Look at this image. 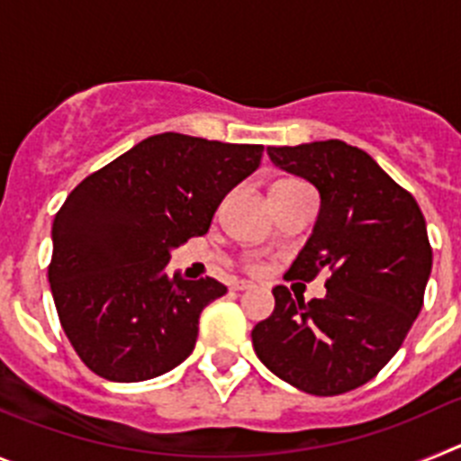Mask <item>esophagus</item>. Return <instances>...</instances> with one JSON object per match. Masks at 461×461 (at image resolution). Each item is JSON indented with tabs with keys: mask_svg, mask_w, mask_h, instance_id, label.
<instances>
[{
	"mask_svg": "<svg viewBox=\"0 0 461 461\" xmlns=\"http://www.w3.org/2000/svg\"><path fill=\"white\" fill-rule=\"evenodd\" d=\"M251 286H254V284H251V281H244V279L233 281V291H249Z\"/></svg>",
	"mask_w": 461,
	"mask_h": 461,
	"instance_id": "1",
	"label": "esophagus"
}]
</instances>
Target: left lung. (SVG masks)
<instances>
[{
  "label": "left lung",
  "mask_w": 461,
  "mask_h": 461,
  "mask_svg": "<svg viewBox=\"0 0 461 461\" xmlns=\"http://www.w3.org/2000/svg\"><path fill=\"white\" fill-rule=\"evenodd\" d=\"M272 164L316 186L319 219L286 276L313 279L325 297L275 286V312L251 330L258 360L293 388L319 397L372 381L418 319L431 272L427 223L413 195L365 149L344 140L267 148Z\"/></svg>",
  "instance_id": "left-lung-1"
}]
</instances>
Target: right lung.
Wrapping results in <instances>:
<instances>
[{
	"instance_id": "add662e5",
	"label": "right lung",
	"mask_w": 461,
	"mask_h": 461,
	"mask_svg": "<svg viewBox=\"0 0 461 461\" xmlns=\"http://www.w3.org/2000/svg\"><path fill=\"white\" fill-rule=\"evenodd\" d=\"M263 145L158 133L85 177L52 221L48 281L59 323L101 378L136 383L191 356L221 281L168 276L170 249L205 235Z\"/></svg>"
}]
</instances>
